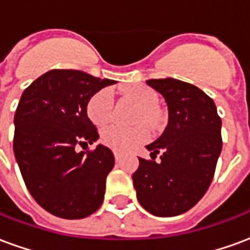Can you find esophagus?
<instances>
[{
	"instance_id": "1",
	"label": "esophagus",
	"mask_w": 250,
	"mask_h": 250,
	"mask_svg": "<svg viewBox=\"0 0 250 250\" xmlns=\"http://www.w3.org/2000/svg\"><path fill=\"white\" fill-rule=\"evenodd\" d=\"M114 157H115V161H120V152L114 151Z\"/></svg>"
}]
</instances>
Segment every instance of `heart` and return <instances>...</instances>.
I'll return each instance as SVG.
<instances>
[{
  "instance_id": "1",
  "label": "heart",
  "mask_w": 250,
  "mask_h": 250,
  "mask_svg": "<svg viewBox=\"0 0 250 250\" xmlns=\"http://www.w3.org/2000/svg\"><path fill=\"white\" fill-rule=\"evenodd\" d=\"M123 98L136 107L134 114V123H145V125L155 130L159 125V118L155 111L157 104V93L151 88L145 85H134L125 88L123 91ZM88 118L93 125H107L112 115V93L108 88H102L91 95L85 105ZM102 142L105 146L111 147L118 151H128L148 139V131L145 125L135 127H119L109 125L102 131Z\"/></svg>"
}]
</instances>
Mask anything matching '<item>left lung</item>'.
Instances as JSON below:
<instances>
[{"label": "left lung", "instance_id": "8db88e82", "mask_svg": "<svg viewBox=\"0 0 250 250\" xmlns=\"http://www.w3.org/2000/svg\"><path fill=\"white\" fill-rule=\"evenodd\" d=\"M148 87L162 95L168 108L166 130L148 145L151 159L139 158L132 174L139 204L158 217L191 209L208 191L222 150L221 118L213 99L193 84L151 79ZM161 152V162L155 158Z\"/></svg>", "mask_w": 250, "mask_h": 250}]
</instances>
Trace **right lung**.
<instances>
[{"label": "right lung", "mask_w": 250, "mask_h": 250, "mask_svg": "<svg viewBox=\"0 0 250 250\" xmlns=\"http://www.w3.org/2000/svg\"><path fill=\"white\" fill-rule=\"evenodd\" d=\"M111 84L114 80L76 69H52L21 95L14 114V157L32 197L56 217L85 218L103 204L114 154L103 145L76 148L98 141L85 105L92 93Z\"/></svg>", "instance_id": "obj_1"}]
</instances>
